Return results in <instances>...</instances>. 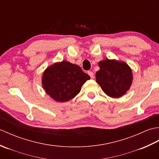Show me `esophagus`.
I'll return each instance as SVG.
<instances>
[{"label":"esophagus","mask_w":159,"mask_h":159,"mask_svg":"<svg viewBox=\"0 0 159 159\" xmlns=\"http://www.w3.org/2000/svg\"><path fill=\"white\" fill-rule=\"evenodd\" d=\"M87 74H89V76L91 77V79H93V78H94V74L92 72V71H88V72H87Z\"/></svg>","instance_id":"esophagus-1"}]
</instances>
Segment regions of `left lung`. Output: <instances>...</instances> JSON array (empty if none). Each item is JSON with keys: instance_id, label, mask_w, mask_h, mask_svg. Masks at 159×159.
I'll return each instance as SVG.
<instances>
[{"instance_id": "8db88e82", "label": "left lung", "mask_w": 159, "mask_h": 159, "mask_svg": "<svg viewBox=\"0 0 159 159\" xmlns=\"http://www.w3.org/2000/svg\"><path fill=\"white\" fill-rule=\"evenodd\" d=\"M96 82L103 92L111 98H120L130 89L133 74L128 64L116 60L105 59L98 63Z\"/></svg>"}]
</instances>
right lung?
<instances>
[{
  "instance_id": "add662e5",
  "label": "right lung",
  "mask_w": 159,
  "mask_h": 159,
  "mask_svg": "<svg viewBox=\"0 0 159 159\" xmlns=\"http://www.w3.org/2000/svg\"><path fill=\"white\" fill-rule=\"evenodd\" d=\"M90 77L75 64L66 61L48 67L42 76L46 92L57 102H66L75 97Z\"/></svg>"
}]
</instances>
